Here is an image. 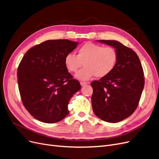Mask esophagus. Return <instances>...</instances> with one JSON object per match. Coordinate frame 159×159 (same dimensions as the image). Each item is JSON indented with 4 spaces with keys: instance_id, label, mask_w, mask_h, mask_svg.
Returning a JSON list of instances; mask_svg holds the SVG:
<instances>
[{
    "instance_id": "esophagus-1",
    "label": "esophagus",
    "mask_w": 159,
    "mask_h": 159,
    "mask_svg": "<svg viewBox=\"0 0 159 159\" xmlns=\"http://www.w3.org/2000/svg\"><path fill=\"white\" fill-rule=\"evenodd\" d=\"M80 84L81 86H85L86 84H89V83H86V82H80Z\"/></svg>"
}]
</instances>
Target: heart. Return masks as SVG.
<instances>
[{
	"instance_id": "1",
	"label": "heart",
	"mask_w": 159,
	"mask_h": 159,
	"mask_svg": "<svg viewBox=\"0 0 159 159\" xmlns=\"http://www.w3.org/2000/svg\"><path fill=\"white\" fill-rule=\"evenodd\" d=\"M118 60V54L114 48L92 42L86 43L78 49L77 55L69 53L65 57L66 68L75 73L84 64V66L75 75L80 80H88L96 76L102 78L114 70Z\"/></svg>"
}]
</instances>
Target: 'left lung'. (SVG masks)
I'll return each mask as SVG.
<instances>
[{"label": "left lung", "mask_w": 159, "mask_h": 159, "mask_svg": "<svg viewBox=\"0 0 159 159\" xmlns=\"http://www.w3.org/2000/svg\"><path fill=\"white\" fill-rule=\"evenodd\" d=\"M98 42L114 48L118 60L108 75L91 83L92 106L100 119L117 123L129 117L136 110L144 88V73L134 50L115 40Z\"/></svg>", "instance_id": "1"}]
</instances>
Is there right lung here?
<instances>
[{
    "mask_svg": "<svg viewBox=\"0 0 159 159\" xmlns=\"http://www.w3.org/2000/svg\"><path fill=\"white\" fill-rule=\"evenodd\" d=\"M79 44L69 39L47 40L25 53L18 83L22 103L36 120L53 124L69 113L68 104L81 86L65 65V57Z\"/></svg>",
    "mask_w": 159,
    "mask_h": 159,
    "instance_id": "obj_1",
    "label": "right lung"
}]
</instances>
